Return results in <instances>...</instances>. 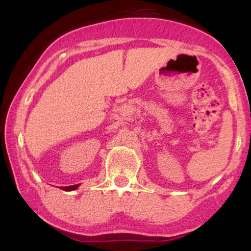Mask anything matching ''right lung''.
Returning a JSON list of instances; mask_svg holds the SVG:
<instances>
[{"label": "right lung", "instance_id": "obj_1", "mask_svg": "<svg viewBox=\"0 0 251 251\" xmlns=\"http://www.w3.org/2000/svg\"><path fill=\"white\" fill-rule=\"evenodd\" d=\"M79 186V184L77 185H73V186H66V187H62L63 190H66V192H71V190H74L77 188V187Z\"/></svg>", "mask_w": 251, "mask_h": 251}]
</instances>
